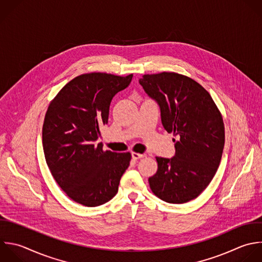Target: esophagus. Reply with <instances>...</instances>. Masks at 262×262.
Wrapping results in <instances>:
<instances>
[{
	"instance_id": "esophagus-1",
	"label": "esophagus",
	"mask_w": 262,
	"mask_h": 262,
	"mask_svg": "<svg viewBox=\"0 0 262 262\" xmlns=\"http://www.w3.org/2000/svg\"><path fill=\"white\" fill-rule=\"evenodd\" d=\"M145 155L144 154H139V152H132V159L133 160H138V159H142L144 158Z\"/></svg>"
}]
</instances>
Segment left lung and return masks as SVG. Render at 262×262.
I'll return each instance as SVG.
<instances>
[{
	"label": "left lung",
	"mask_w": 262,
	"mask_h": 262,
	"mask_svg": "<svg viewBox=\"0 0 262 262\" xmlns=\"http://www.w3.org/2000/svg\"><path fill=\"white\" fill-rule=\"evenodd\" d=\"M139 84L157 101L163 127L178 137L171 159L157 157L148 178L152 192L171 204L195 199L211 182L224 146L222 116L211 95L192 79L176 73L144 75Z\"/></svg>",
	"instance_id": "obj_1"
}]
</instances>
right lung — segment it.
Masks as SVG:
<instances>
[{
  "label": "right lung",
  "mask_w": 262,
  "mask_h": 262,
  "mask_svg": "<svg viewBox=\"0 0 262 262\" xmlns=\"http://www.w3.org/2000/svg\"><path fill=\"white\" fill-rule=\"evenodd\" d=\"M132 77L84 74L49 104L42 133L45 159L58 185L81 205L96 207L112 200L130 165V152L104 151L96 141L100 127L107 124L113 97Z\"/></svg>",
  "instance_id": "obj_1"
}]
</instances>
